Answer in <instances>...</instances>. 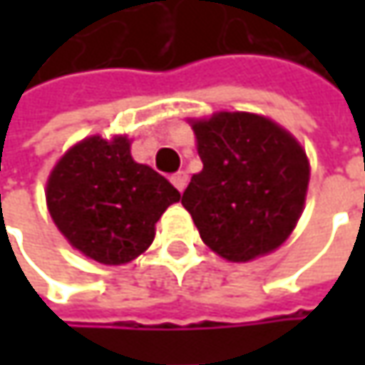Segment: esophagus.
<instances>
[{"label": "esophagus", "mask_w": 365, "mask_h": 365, "mask_svg": "<svg viewBox=\"0 0 365 365\" xmlns=\"http://www.w3.org/2000/svg\"><path fill=\"white\" fill-rule=\"evenodd\" d=\"M187 182H189V175H187L185 170H180V173H176V175L173 176V185H175L180 192L187 189Z\"/></svg>", "instance_id": "34e87169"}]
</instances>
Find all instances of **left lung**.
<instances>
[{
  "label": "left lung",
  "instance_id": "1",
  "mask_svg": "<svg viewBox=\"0 0 365 365\" xmlns=\"http://www.w3.org/2000/svg\"><path fill=\"white\" fill-rule=\"evenodd\" d=\"M203 170L182 192L199 235L227 262L272 254L302 215L311 164L301 142L266 115L189 118Z\"/></svg>",
  "mask_w": 365,
  "mask_h": 365
}]
</instances>
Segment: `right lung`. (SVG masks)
I'll list each match as a JSON object with an SVG mask.
<instances>
[{
  "label": "right lung",
  "mask_w": 365,
  "mask_h": 365,
  "mask_svg": "<svg viewBox=\"0 0 365 365\" xmlns=\"http://www.w3.org/2000/svg\"><path fill=\"white\" fill-rule=\"evenodd\" d=\"M46 207L64 240L106 266L128 264L146 252L156 221L180 192L154 168L132 158L125 133L87 135L52 166Z\"/></svg>",
  "instance_id": "1"
}]
</instances>
